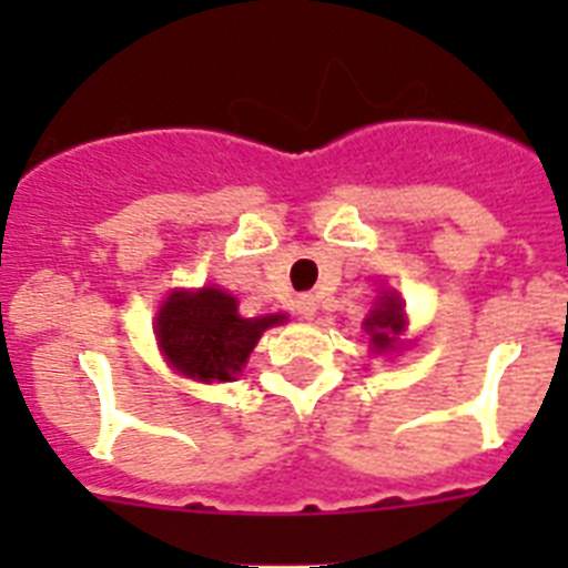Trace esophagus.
Here are the masks:
<instances>
[{
  "mask_svg": "<svg viewBox=\"0 0 568 568\" xmlns=\"http://www.w3.org/2000/svg\"><path fill=\"white\" fill-rule=\"evenodd\" d=\"M295 310H298L301 318H313L315 310H318V304H315L313 295H301L298 304H295Z\"/></svg>",
  "mask_w": 568,
  "mask_h": 568,
  "instance_id": "1",
  "label": "esophagus"
}]
</instances>
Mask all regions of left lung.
<instances>
[{"mask_svg": "<svg viewBox=\"0 0 568 568\" xmlns=\"http://www.w3.org/2000/svg\"><path fill=\"white\" fill-rule=\"evenodd\" d=\"M366 333L373 335L375 353H384L395 344V335L404 329V310H400V301L395 295H384L381 307L375 310L369 318L364 321Z\"/></svg>", "mask_w": 568, "mask_h": 568, "instance_id": "1", "label": "left lung"}]
</instances>
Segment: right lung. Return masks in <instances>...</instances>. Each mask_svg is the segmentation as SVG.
I'll return each instance as SVG.
<instances>
[{
	"label": "right lung",
	"instance_id": "obj_1",
	"mask_svg": "<svg viewBox=\"0 0 568 568\" xmlns=\"http://www.w3.org/2000/svg\"><path fill=\"white\" fill-rule=\"evenodd\" d=\"M281 321L284 315L241 318L233 295L204 287L199 293L170 295L155 318V335L179 373L213 384L241 373L261 333Z\"/></svg>",
	"mask_w": 568,
	"mask_h": 568
}]
</instances>
